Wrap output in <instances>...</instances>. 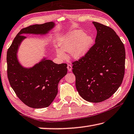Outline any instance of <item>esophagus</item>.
Here are the masks:
<instances>
[{
  "mask_svg": "<svg viewBox=\"0 0 134 134\" xmlns=\"http://www.w3.org/2000/svg\"><path fill=\"white\" fill-rule=\"evenodd\" d=\"M67 68H68V70L69 72H71L72 69V66L71 65H68L67 66Z\"/></svg>",
  "mask_w": 134,
  "mask_h": 134,
  "instance_id": "1",
  "label": "esophagus"
}]
</instances>
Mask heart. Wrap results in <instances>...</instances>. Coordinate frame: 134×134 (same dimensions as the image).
<instances>
[{
  "label": "heart",
  "instance_id": "b5f03b06",
  "mask_svg": "<svg viewBox=\"0 0 134 134\" xmlns=\"http://www.w3.org/2000/svg\"><path fill=\"white\" fill-rule=\"evenodd\" d=\"M92 44L93 39L91 36L86 35L82 30H73L62 38L60 43L62 50L57 51V55L60 57H64L63 51L71 52V56L74 59H80L87 53Z\"/></svg>",
  "mask_w": 134,
  "mask_h": 134
}]
</instances>
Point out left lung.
<instances>
[{"mask_svg": "<svg viewBox=\"0 0 134 134\" xmlns=\"http://www.w3.org/2000/svg\"><path fill=\"white\" fill-rule=\"evenodd\" d=\"M97 30L95 43L84 56L72 63L75 86L80 95L90 102L110 98L122 83L125 49L110 27L93 22Z\"/></svg>", "mask_w": 134, "mask_h": 134, "instance_id": "1", "label": "left lung"}]
</instances>
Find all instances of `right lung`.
I'll return each instance as SVG.
<instances>
[{"instance_id": "right-lung-1", "label": "right lung", "mask_w": 134, "mask_h": 134, "mask_svg": "<svg viewBox=\"0 0 134 134\" xmlns=\"http://www.w3.org/2000/svg\"><path fill=\"white\" fill-rule=\"evenodd\" d=\"M54 23L35 24L22 29L8 48L7 55L8 80L18 98L34 108L48 107L58 92V84L67 74V64H57L44 58L32 68L22 66L17 59L18 47L26 37L23 34L46 35Z\"/></svg>"}]
</instances>
